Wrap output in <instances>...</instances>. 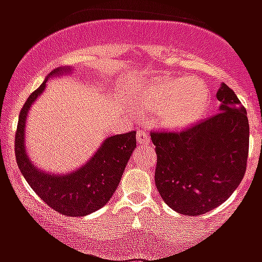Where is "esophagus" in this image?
<instances>
[{"label": "esophagus", "instance_id": "obj_1", "mask_svg": "<svg viewBox=\"0 0 262 262\" xmlns=\"http://www.w3.org/2000/svg\"><path fill=\"white\" fill-rule=\"evenodd\" d=\"M137 141L139 144H149L151 143V136L145 130H139L137 132Z\"/></svg>", "mask_w": 262, "mask_h": 262}]
</instances>
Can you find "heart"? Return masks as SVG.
<instances>
[{
    "label": "heart",
    "mask_w": 262,
    "mask_h": 262,
    "mask_svg": "<svg viewBox=\"0 0 262 262\" xmlns=\"http://www.w3.org/2000/svg\"><path fill=\"white\" fill-rule=\"evenodd\" d=\"M136 104L158 113L163 126L182 129L197 122L207 111L209 91L195 77H162L140 90Z\"/></svg>",
    "instance_id": "b5f03b06"
}]
</instances>
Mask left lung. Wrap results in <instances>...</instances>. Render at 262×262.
Here are the masks:
<instances>
[{"mask_svg":"<svg viewBox=\"0 0 262 262\" xmlns=\"http://www.w3.org/2000/svg\"><path fill=\"white\" fill-rule=\"evenodd\" d=\"M220 113L183 130H154L155 183L178 213L199 216L224 203L239 186L248 164L246 108L231 88L216 92Z\"/></svg>","mask_w":262,"mask_h":262,"instance_id":"left-lung-1","label":"left lung"}]
</instances>
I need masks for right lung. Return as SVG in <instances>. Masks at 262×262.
<instances>
[{"mask_svg": "<svg viewBox=\"0 0 262 262\" xmlns=\"http://www.w3.org/2000/svg\"><path fill=\"white\" fill-rule=\"evenodd\" d=\"M58 73L61 71L55 69L51 75ZM46 81L28 96L20 111L14 139L17 166L28 185L49 207L61 215L85 216L104 207L114 194L127 160L136 148V132L111 136L104 140L91 160L72 174L54 175L40 171L31 163L26 154L24 127L31 104L42 94Z\"/></svg>", "mask_w": 262, "mask_h": 262, "instance_id": "1", "label": "right lung"}]
</instances>
